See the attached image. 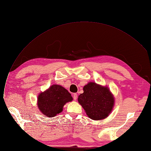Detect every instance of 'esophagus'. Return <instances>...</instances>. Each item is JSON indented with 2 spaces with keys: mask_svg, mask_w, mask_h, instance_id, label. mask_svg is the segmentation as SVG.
I'll return each mask as SVG.
<instances>
[{
  "mask_svg": "<svg viewBox=\"0 0 151 151\" xmlns=\"http://www.w3.org/2000/svg\"><path fill=\"white\" fill-rule=\"evenodd\" d=\"M73 99H74V100H76L77 99V94H76V93H74L73 94Z\"/></svg>",
  "mask_w": 151,
  "mask_h": 151,
  "instance_id": "1",
  "label": "esophagus"
}]
</instances>
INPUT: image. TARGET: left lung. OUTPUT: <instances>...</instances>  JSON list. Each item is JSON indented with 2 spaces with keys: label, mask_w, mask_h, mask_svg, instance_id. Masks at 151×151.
<instances>
[{
  "label": "left lung",
  "mask_w": 151,
  "mask_h": 151,
  "mask_svg": "<svg viewBox=\"0 0 151 151\" xmlns=\"http://www.w3.org/2000/svg\"><path fill=\"white\" fill-rule=\"evenodd\" d=\"M78 101L90 118L101 120L105 118L112 110L114 98L107 87L94 82L83 87V93L78 96Z\"/></svg>",
  "instance_id": "1"
}]
</instances>
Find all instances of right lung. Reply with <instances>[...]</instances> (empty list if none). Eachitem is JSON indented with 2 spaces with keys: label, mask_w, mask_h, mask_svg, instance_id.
<instances>
[{
  "label": "right lung",
  "mask_w": 151,
  "mask_h": 151,
  "mask_svg": "<svg viewBox=\"0 0 151 151\" xmlns=\"http://www.w3.org/2000/svg\"><path fill=\"white\" fill-rule=\"evenodd\" d=\"M73 97L67 90L58 85L51 86L38 97V106L45 116L54 117L63 110L64 105L72 101Z\"/></svg>",
  "instance_id": "obj_1"
}]
</instances>
